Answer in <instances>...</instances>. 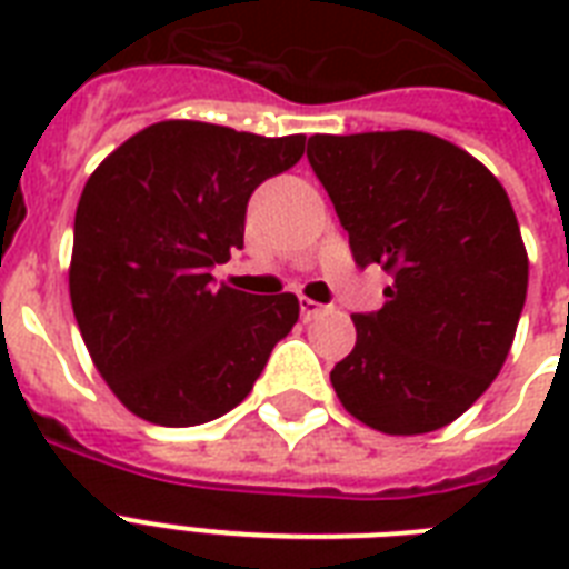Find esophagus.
Segmentation results:
<instances>
[{
	"instance_id": "obj_1",
	"label": "esophagus",
	"mask_w": 569,
	"mask_h": 569,
	"mask_svg": "<svg viewBox=\"0 0 569 569\" xmlns=\"http://www.w3.org/2000/svg\"><path fill=\"white\" fill-rule=\"evenodd\" d=\"M325 310H328L325 303L310 301V298H301V316H303V321L316 319V316H319V312H325Z\"/></svg>"
}]
</instances>
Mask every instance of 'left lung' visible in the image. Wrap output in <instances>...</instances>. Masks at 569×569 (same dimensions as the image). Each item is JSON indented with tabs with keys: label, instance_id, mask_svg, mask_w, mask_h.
Wrapping results in <instances>:
<instances>
[{
	"label": "left lung",
	"instance_id": "1",
	"mask_svg": "<svg viewBox=\"0 0 569 569\" xmlns=\"http://www.w3.org/2000/svg\"><path fill=\"white\" fill-rule=\"evenodd\" d=\"M312 171L360 268L392 277L355 312V351L330 383L355 419L428 433L476 405L511 351L529 289L520 223L493 173L428 132L312 136Z\"/></svg>",
	"mask_w": 569,
	"mask_h": 569
}]
</instances>
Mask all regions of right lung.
<instances>
[{
	"label": "right lung",
	"mask_w": 569,
	"mask_h": 569,
	"mask_svg": "<svg viewBox=\"0 0 569 569\" xmlns=\"http://www.w3.org/2000/svg\"><path fill=\"white\" fill-rule=\"evenodd\" d=\"M303 141L164 120L84 182L73 316L111 392L147 422L189 428L241 405L298 321L292 292L214 289L212 268L244 248L250 194L301 162Z\"/></svg>",
	"instance_id": "right-lung-1"
}]
</instances>
